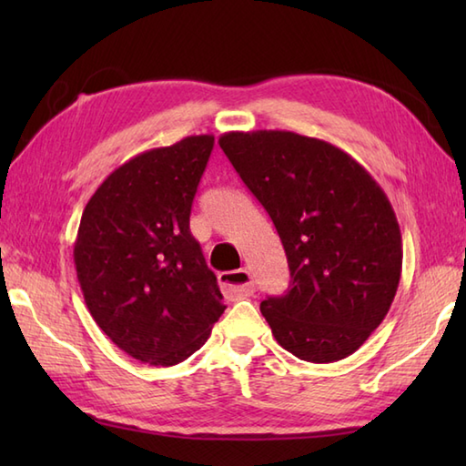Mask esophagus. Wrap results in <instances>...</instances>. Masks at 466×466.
Wrapping results in <instances>:
<instances>
[{
	"label": "esophagus",
	"instance_id": "esophagus-1",
	"mask_svg": "<svg viewBox=\"0 0 466 466\" xmlns=\"http://www.w3.org/2000/svg\"><path fill=\"white\" fill-rule=\"evenodd\" d=\"M218 282H220L222 292L232 300L246 299V296H250L254 292L252 274L244 268L218 274Z\"/></svg>",
	"mask_w": 466,
	"mask_h": 466
}]
</instances>
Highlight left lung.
<instances>
[{
    "label": "left lung",
    "mask_w": 466,
    "mask_h": 466,
    "mask_svg": "<svg viewBox=\"0 0 466 466\" xmlns=\"http://www.w3.org/2000/svg\"><path fill=\"white\" fill-rule=\"evenodd\" d=\"M270 214L290 268L284 296L260 312L296 359L336 362L389 314L402 236L382 187L340 147L286 130L226 132L218 140Z\"/></svg>",
    "instance_id": "8db88e82"
}]
</instances>
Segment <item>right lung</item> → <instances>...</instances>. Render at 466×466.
I'll use <instances>...</instances> for the list:
<instances>
[{"instance_id": "1", "label": "right lung", "mask_w": 466, "mask_h": 466, "mask_svg": "<svg viewBox=\"0 0 466 466\" xmlns=\"http://www.w3.org/2000/svg\"><path fill=\"white\" fill-rule=\"evenodd\" d=\"M214 136L134 156L86 204L74 262L96 324L117 349L174 366L208 340L226 306L200 244L192 202Z\"/></svg>"}]
</instances>
